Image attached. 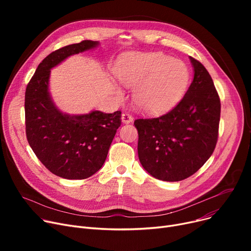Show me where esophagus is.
Returning a JSON list of instances; mask_svg holds the SVG:
<instances>
[{"instance_id":"34e87169","label":"esophagus","mask_w":251,"mask_h":251,"mask_svg":"<svg viewBox=\"0 0 251 251\" xmlns=\"http://www.w3.org/2000/svg\"><path fill=\"white\" fill-rule=\"evenodd\" d=\"M121 120H122L123 124H129V123L133 122V117L129 115V114H127V113H124L121 116Z\"/></svg>"}]
</instances>
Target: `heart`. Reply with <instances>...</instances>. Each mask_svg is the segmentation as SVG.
Returning a JSON list of instances; mask_svg holds the SVG:
<instances>
[{"label": "heart", "mask_w": 251, "mask_h": 251, "mask_svg": "<svg viewBox=\"0 0 251 251\" xmlns=\"http://www.w3.org/2000/svg\"><path fill=\"white\" fill-rule=\"evenodd\" d=\"M114 74L134 88L135 107L147 113L168 110L181 98L188 81L186 66L161 52H129L118 60Z\"/></svg>", "instance_id": "heart-1"}]
</instances>
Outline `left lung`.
<instances>
[{
    "instance_id": "obj_1",
    "label": "left lung",
    "mask_w": 251,
    "mask_h": 251,
    "mask_svg": "<svg viewBox=\"0 0 251 251\" xmlns=\"http://www.w3.org/2000/svg\"><path fill=\"white\" fill-rule=\"evenodd\" d=\"M193 80L185 96L169 113L138 119V157L152 177L176 182L199 171L214 152L218 140L221 102L204 66L189 57Z\"/></svg>"
}]
</instances>
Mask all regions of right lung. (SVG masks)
I'll return each instance as SVG.
<instances>
[{
  "label": "right lung",
  "mask_w": 251,
  "mask_h": 251,
  "mask_svg": "<svg viewBox=\"0 0 251 251\" xmlns=\"http://www.w3.org/2000/svg\"><path fill=\"white\" fill-rule=\"evenodd\" d=\"M99 42L83 41L59 49L38 65L25 91L26 136L44 166L61 178L81 180L97 173L107 159L121 112L63 113L50 92V70L67 58L94 50Z\"/></svg>",
  "instance_id": "add662e5"
}]
</instances>
